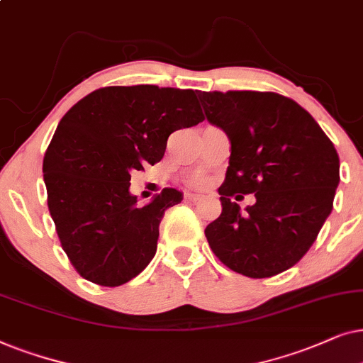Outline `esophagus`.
Listing matches in <instances>:
<instances>
[{
    "label": "esophagus",
    "instance_id": "esophagus-1",
    "mask_svg": "<svg viewBox=\"0 0 363 363\" xmlns=\"http://www.w3.org/2000/svg\"><path fill=\"white\" fill-rule=\"evenodd\" d=\"M184 199L189 201V202H196V201L201 199V196L199 194H194V192H186Z\"/></svg>",
    "mask_w": 363,
    "mask_h": 363
}]
</instances>
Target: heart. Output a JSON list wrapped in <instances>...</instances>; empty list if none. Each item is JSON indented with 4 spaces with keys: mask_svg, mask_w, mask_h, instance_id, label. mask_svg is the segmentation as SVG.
<instances>
[{
    "mask_svg": "<svg viewBox=\"0 0 363 363\" xmlns=\"http://www.w3.org/2000/svg\"><path fill=\"white\" fill-rule=\"evenodd\" d=\"M199 182H201V181H199Z\"/></svg>",
    "mask_w": 363,
    "mask_h": 363,
    "instance_id": "1",
    "label": "heart"
}]
</instances>
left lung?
I'll use <instances>...</instances> for the list:
<instances>
[{
  "instance_id": "8db88e82",
  "label": "left lung",
  "mask_w": 363,
  "mask_h": 363,
  "mask_svg": "<svg viewBox=\"0 0 363 363\" xmlns=\"http://www.w3.org/2000/svg\"><path fill=\"white\" fill-rule=\"evenodd\" d=\"M199 98L207 121L230 141L229 167L219 187L222 212L204 230L212 252L250 279L291 269L332 212L339 154L317 121L286 96L204 91ZM240 194L256 196L247 213L233 202Z\"/></svg>"
}]
</instances>
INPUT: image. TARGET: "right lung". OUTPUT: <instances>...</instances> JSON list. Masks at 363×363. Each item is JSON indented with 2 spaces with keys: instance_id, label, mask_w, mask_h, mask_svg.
I'll list each match as a JSON object with an SVG mask.
<instances>
[{
  "instance_id": "add662e5",
  "label": "right lung",
  "mask_w": 363,
  "mask_h": 363,
  "mask_svg": "<svg viewBox=\"0 0 363 363\" xmlns=\"http://www.w3.org/2000/svg\"><path fill=\"white\" fill-rule=\"evenodd\" d=\"M202 121L194 91L154 84L99 88L62 116L43 172L61 247L81 277L118 287L151 262L164 212L182 194L162 189L139 207L131 171L161 161L174 131Z\"/></svg>"
}]
</instances>
